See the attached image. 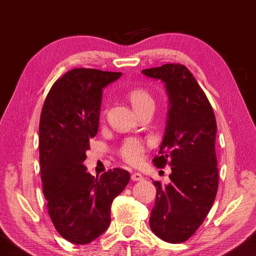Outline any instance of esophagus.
Masks as SVG:
<instances>
[{"instance_id": "obj_1", "label": "esophagus", "mask_w": 256, "mask_h": 256, "mask_svg": "<svg viewBox=\"0 0 256 256\" xmlns=\"http://www.w3.org/2000/svg\"><path fill=\"white\" fill-rule=\"evenodd\" d=\"M131 180H133V182H138V180H144V176H142V174H140V172H132V175H131Z\"/></svg>"}]
</instances>
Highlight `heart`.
<instances>
[{"mask_svg":"<svg viewBox=\"0 0 256 256\" xmlns=\"http://www.w3.org/2000/svg\"><path fill=\"white\" fill-rule=\"evenodd\" d=\"M128 99L131 102L134 110L144 107L149 104H154V99L150 94L142 89H134L128 94ZM144 152V144L140 138H128L120 146V154L125 162L128 164H138L140 162L142 154Z\"/></svg>","mask_w":256,"mask_h":256,"instance_id":"obj_1","label":"heart"}]
</instances>
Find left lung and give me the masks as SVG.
<instances>
[{"label": "left lung", "mask_w": 256, "mask_h": 256, "mask_svg": "<svg viewBox=\"0 0 256 256\" xmlns=\"http://www.w3.org/2000/svg\"><path fill=\"white\" fill-rule=\"evenodd\" d=\"M146 76L164 82L168 96L166 128L157 167L172 166L170 183L157 188L150 228L172 244L188 240L209 214L218 190L214 110L188 68L164 64L146 68Z\"/></svg>", "instance_id": "8db88e82"}]
</instances>
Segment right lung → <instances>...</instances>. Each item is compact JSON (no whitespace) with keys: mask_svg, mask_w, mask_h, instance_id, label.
<instances>
[{"mask_svg":"<svg viewBox=\"0 0 256 256\" xmlns=\"http://www.w3.org/2000/svg\"><path fill=\"white\" fill-rule=\"evenodd\" d=\"M120 72L73 68L52 86L40 122L42 190L56 230L73 244H88L110 224L112 200L130 182L114 168L94 178L84 164L99 126L102 89Z\"/></svg>","mask_w":256,"mask_h":256,"instance_id":"add662e5","label":"right lung"}]
</instances>
